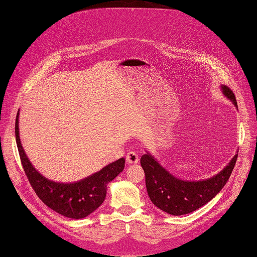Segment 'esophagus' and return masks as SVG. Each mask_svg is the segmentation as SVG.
I'll return each instance as SVG.
<instances>
[{"label": "esophagus", "mask_w": 257, "mask_h": 257, "mask_svg": "<svg viewBox=\"0 0 257 257\" xmlns=\"http://www.w3.org/2000/svg\"><path fill=\"white\" fill-rule=\"evenodd\" d=\"M139 161L138 154L134 151H131L126 154V163L127 164H137Z\"/></svg>", "instance_id": "esophagus-1"}]
</instances>
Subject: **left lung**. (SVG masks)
<instances>
[{"mask_svg": "<svg viewBox=\"0 0 257 257\" xmlns=\"http://www.w3.org/2000/svg\"><path fill=\"white\" fill-rule=\"evenodd\" d=\"M221 91L238 109L232 91L223 84ZM237 155L238 152L220 173L211 178L191 181L170 174L149 151H146L141 159V164L146 175L148 195L154 206L168 214L183 215L195 211L209 203L226 184L235 167Z\"/></svg>", "mask_w": 257, "mask_h": 257, "instance_id": "8db88e82", "label": "left lung"}]
</instances>
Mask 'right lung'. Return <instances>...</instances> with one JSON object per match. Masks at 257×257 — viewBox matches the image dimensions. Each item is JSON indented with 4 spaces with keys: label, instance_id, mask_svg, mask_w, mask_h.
I'll return each instance as SVG.
<instances>
[{
    "label": "right lung",
    "instance_id": "right-lung-1",
    "mask_svg": "<svg viewBox=\"0 0 257 257\" xmlns=\"http://www.w3.org/2000/svg\"><path fill=\"white\" fill-rule=\"evenodd\" d=\"M15 133L23 169L36 195L53 211L71 219H83L94 212L105 200L108 183L123 172L125 165V160L121 158L79 181H53L38 172L27 157L19 136V111Z\"/></svg>",
    "mask_w": 257,
    "mask_h": 257
}]
</instances>
